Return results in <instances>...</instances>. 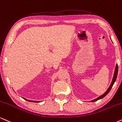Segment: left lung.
<instances>
[{"label": "left lung", "mask_w": 122, "mask_h": 122, "mask_svg": "<svg viewBox=\"0 0 122 122\" xmlns=\"http://www.w3.org/2000/svg\"><path fill=\"white\" fill-rule=\"evenodd\" d=\"M118 64H117V65H116L115 68V72H114V76H113L112 81H111V84H110V87H108V88L107 89V91H106V92H104V94H103V95H101L100 97H99L98 98L95 99L91 101L92 102H93L98 101V100L101 99H102L103 98H104V97H105L106 95H107V94H108V93L110 92V91L111 90V88H112V86H113V85H114V83H115V81H116V79H117V75H118Z\"/></svg>", "instance_id": "1"}]
</instances>
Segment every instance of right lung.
<instances>
[{
	"label": "right lung",
	"mask_w": 122,
	"mask_h": 122,
	"mask_svg": "<svg viewBox=\"0 0 122 122\" xmlns=\"http://www.w3.org/2000/svg\"><path fill=\"white\" fill-rule=\"evenodd\" d=\"M24 99V100H26V101H29V102H35V103H37V102H39V101H30V100H27V99H25L24 98H23Z\"/></svg>",
	"instance_id": "add662e5"
}]
</instances>
